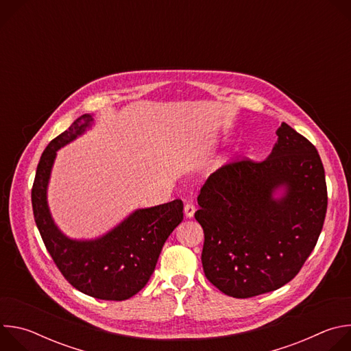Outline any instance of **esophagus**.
Returning a JSON list of instances; mask_svg holds the SVG:
<instances>
[{
  "mask_svg": "<svg viewBox=\"0 0 351 351\" xmlns=\"http://www.w3.org/2000/svg\"><path fill=\"white\" fill-rule=\"evenodd\" d=\"M194 213H195V206L191 204V203H186L184 204V215H186V218H191L194 215Z\"/></svg>",
  "mask_w": 351,
  "mask_h": 351,
  "instance_id": "34e87169",
  "label": "esophagus"
}]
</instances>
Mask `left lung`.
<instances>
[{
	"label": "left lung",
	"mask_w": 351,
	"mask_h": 351,
	"mask_svg": "<svg viewBox=\"0 0 351 351\" xmlns=\"http://www.w3.org/2000/svg\"><path fill=\"white\" fill-rule=\"evenodd\" d=\"M276 136L267 160L223 165L197 197L204 274L230 297H254L290 282L324 226L328 193L317 148L285 122Z\"/></svg>",
	"instance_id": "left-lung-1"
}]
</instances>
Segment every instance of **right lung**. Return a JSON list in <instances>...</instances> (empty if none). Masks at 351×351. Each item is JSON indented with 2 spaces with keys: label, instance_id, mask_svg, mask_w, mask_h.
Returning <instances> with one entry per match:
<instances>
[{
  "label": "right lung",
  "instance_id": "1",
  "mask_svg": "<svg viewBox=\"0 0 351 351\" xmlns=\"http://www.w3.org/2000/svg\"><path fill=\"white\" fill-rule=\"evenodd\" d=\"M91 123L93 115L79 117L44 149L32 189L33 214L49 256L75 289L94 298L122 302L152 278L164 243L183 221V203L173 199L136 210L112 230L93 240L65 236L48 208V180L58 149L82 136Z\"/></svg>",
  "mask_w": 351,
  "mask_h": 351
}]
</instances>
